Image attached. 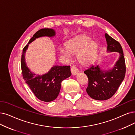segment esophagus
Segmentation results:
<instances>
[{
    "mask_svg": "<svg viewBox=\"0 0 135 135\" xmlns=\"http://www.w3.org/2000/svg\"><path fill=\"white\" fill-rule=\"evenodd\" d=\"M71 71L73 75H76L78 73L79 70L76 66L73 65V66H72V67L71 68Z\"/></svg>",
    "mask_w": 135,
    "mask_h": 135,
    "instance_id": "34e87169",
    "label": "esophagus"
}]
</instances>
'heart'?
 Returning <instances> with one entry per match:
<instances>
[{"instance_id": "heart-1", "label": "heart", "mask_w": 135, "mask_h": 135, "mask_svg": "<svg viewBox=\"0 0 135 135\" xmlns=\"http://www.w3.org/2000/svg\"><path fill=\"white\" fill-rule=\"evenodd\" d=\"M98 45L94 41L91 40L88 36L82 35L67 42L66 49L60 48L61 54L68 60L71 55H76L78 60L83 65H89L92 62L97 55Z\"/></svg>"}]
</instances>
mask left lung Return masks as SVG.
I'll return each instance as SVG.
<instances>
[{
	"label": "left lung",
	"instance_id": "1",
	"mask_svg": "<svg viewBox=\"0 0 135 135\" xmlns=\"http://www.w3.org/2000/svg\"><path fill=\"white\" fill-rule=\"evenodd\" d=\"M105 36L107 51L118 52L120 56L114 68L109 70H102L99 65H91L84 71L89 80L86 92L91 98L96 100L111 98L119 88L126 73L125 57L121 45L107 34Z\"/></svg>",
	"mask_w": 135,
	"mask_h": 135
}]
</instances>
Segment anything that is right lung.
I'll return each mask as SVG.
<instances>
[{
    "mask_svg": "<svg viewBox=\"0 0 135 135\" xmlns=\"http://www.w3.org/2000/svg\"><path fill=\"white\" fill-rule=\"evenodd\" d=\"M55 35L54 30L41 29L31 37L23 50L21 59V67L23 77L36 98L44 102H50L56 99L64 80L71 76L70 66H54L47 73L39 75L30 71L25 61V55L29 44L36 38L42 36L52 37Z\"/></svg>",
    "mask_w": 135,
    "mask_h": 135,
    "instance_id": "1",
    "label": "right lung"
}]
</instances>
